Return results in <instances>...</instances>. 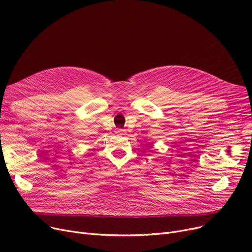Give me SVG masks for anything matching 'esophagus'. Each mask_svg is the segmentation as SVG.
Returning <instances> with one entry per match:
<instances>
[{
	"label": "esophagus",
	"mask_w": 252,
	"mask_h": 252,
	"mask_svg": "<svg viewBox=\"0 0 252 252\" xmlns=\"http://www.w3.org/2000/svg\"><path fill=\"white\" fill-rule=\"evenodd\" d=\"M116 133H117V134H124L125 130L122 129V128H117V129H116Z\"/></svg>",
	"instance_id": "esophagus-1"
}]
</instances>
